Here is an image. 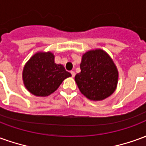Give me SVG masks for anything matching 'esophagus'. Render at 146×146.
<instances>
[{
	"instance_id": "esophagus-1",
	"label": "esophagus",
	"mask_w": 146,
	"mask_h": 146,
	"mask_svg": "<svg viewBox=\"0 0 146 146\" xmlns=\"http://www.w3.org/2000/svg\"><path fill=\"white\" fill-rule=\"evenodd\" d=\"M70 73H71V75H72V76H73V77H74V76H75V72H74V71H71V72H70Z\"/></svg>"
}]
</instances>
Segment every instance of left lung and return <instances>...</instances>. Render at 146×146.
Returning <instances> with one entry per match:
<instances>
[{
  "instance_id": "left-lung-1",
  "label": "left lung",
  "mask_w": 146,
  "mask_h": 146,
  "mask_svg": "<svg viewBox=\"0 0 146 146\" xmlns=\"http://www.w3.org/2000/svg\"><path fill=\"white\" fill-rule=\"evenodd\" d=\"M80 67L75 81L89 100H104L116 91L119 72L106 51L100 48L89 50L82 55Z\"/></svg>"
}]
</instances>
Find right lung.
Returning <instances> with one entry per match:
<instances>
[{
    "mask_svg": "<svg viewBox=\"0 0 146 146\" xmlns=\"http://www.w3.org/2000/svg\"><path fill=\"white\" fill-rule=\"evenodd\" d=\"M71 76L61 64L54 62L51 51H37L25 64L23 80L27 91L38 97L54 92L64 80Z\"/></svg>",
    "mask_w": 146,
    "mask_h": 146,
    "instance_id": "obj_1",
    "label": "right lung"
}]
</instances>
